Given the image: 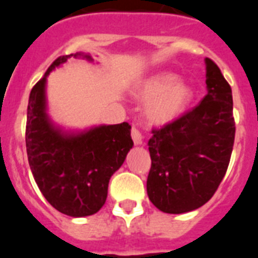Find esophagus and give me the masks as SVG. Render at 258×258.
I'll return each mask as SVG.
<instances>
[{
  "label": "esophagus",
  "mask_w": 258,
  "mask_h": 258,
  "mask_svg": "<svg viewBox=\"0 0 258 258\" xmlns=\"http://www.w3.org/2000/svg\"><path fill=\"white\" fill-rule=\"evenodd\" d=\"M131 136H132V140H134V143H135V145H142L143 144L142 132L139 131V130L136 128V127H132Z\"/></svg>",
  "instance_id": "obj_1"
}]
</instances>
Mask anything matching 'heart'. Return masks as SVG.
Instances as JSON below:
<instances>
[{
	"label": "heart",
	"instance_id": "1",
	"mask_svg": "<svg viewBox=\"0 0 258 258\" xmlns=\"http://www.w3.org/2000/svg\"><path fill=\"white\" fill-rule=\"evenodd\" d=\"M176 82V75L162 73L149 78L142 86L139 96L147 101L145 113L151 122H171L185 110L192 100V91L184 83Z\"/></svg>",
	"mask_w": 258,
	"mask_h": 258
}]
</instances>
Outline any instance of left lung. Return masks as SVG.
<instances>
[{
	"instance_id": "8db88e82",
	"label": "left lung",
	"mask_w": 258,
	"mask_h": 258,
	"mask_svg": "<svg viewBox=\"0 0 258 258\" xmlns=\"http://www.w3.org/2000/svg\"><path fill=\"white\" fill-rule=\"evenodd\" d=\"M207 96L194 109L161 128L148 142L152 166L147 179L157 209L182 214L203 207L227 171L235 139L232 92L210 58Z\"/></svg>"
}]
</instances>
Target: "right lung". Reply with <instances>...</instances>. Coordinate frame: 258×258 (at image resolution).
Instances as JSON below:
<instances>
[{
    "mask_svg": "<svg viewBox=\"0 0 258 258\" xmlns=\"http://www.w3.org/2000/svg\"><path fill=\"white\" fill-rule=\"evenodd\" d=\"M93 61L89 54L58 57L36 83L27 107L26 147L35 182L51 207L70 217L92 216L106 201L111 175L134 145L127 122L67 132L46 113V76L69 58Z\"/></svg>",
    "mask_w": 258,
    "mask_h": 258,
    "instance_id": "add662e5",
    "label": "right lung"
}]
</instances>
